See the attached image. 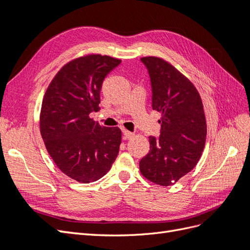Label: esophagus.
Returning a JSON list of instances; mask_svg holds the SVG:
<instances>
[{
  "mask_svg": "<svg viewBox=\"0 0 250 250\" xmlns=\"http://www.w3.org/2000/svg\"><path fill=\"white\" fill-rule=\"evenodd\" d=\"M123 133H124V135H125V138H126V139H130V138H132L133 136H134V133H132V132L127 131V130H124Z\"/></svg>",
  "mask_w": 250,
  "mask_h": 250,
  "instance_id": "1",
  "label": "esophagus"
}]
</instances>
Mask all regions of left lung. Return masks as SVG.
<instances>
[{"mask_svg": "<svg viewBox=\"0 0 250 250\" xmlns=\"http://www.w3.org/2000/svg\"><path fill=\"white\" fill-rule=\"evenodd\" d=\"M152 87V108L161 113V135L149 137L150 151L139 170L161 187L175 184L198 163L207 138L204 105L194 84L170 62L142 57Z\"/></svg>", "mask_w": 250, "mask_h": 250, "instance_id": "left-lung-1", "label": "left lung"}]
</instances>
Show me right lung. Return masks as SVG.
Wrapping results in <instances>:
<instances>
[{
	"instance_id": "right-lung-1",
	"label": "right lung",
	"mask_w": 250,
	"mask_h": 250,
	"mask_svg": "<svg viewBox=\"0 0 250 250\" xmlns=\"http://www.w3.org/2000/svg\"><path fill=\"white\" fill-rule=\"evenodd\" d=\"M120 60L87 54L67 62L45 90L40 134L56 166L80 183H90L111 169L121 144L119 127L89 117L97 112L104 78Z\"/></svg>"
}]
</instances>
